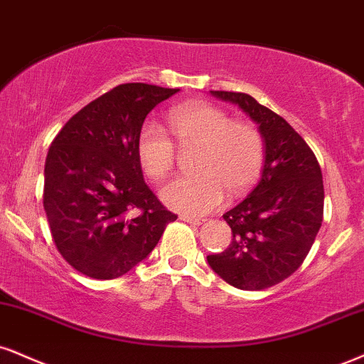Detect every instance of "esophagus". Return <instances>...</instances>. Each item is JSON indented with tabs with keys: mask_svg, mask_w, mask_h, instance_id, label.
Segmentation results:
<instances>
[{
	"mask_svg": "<svg viewBox=\"0 0 364 364\" xmlns=\"http://www.w3.org/2000/svg\"><path fill=\"white\" fill-rule=\"evenodd\" d=\"M183 222H188V224L193 225H201L205 222V218H198V217H191V215H181Z\"/></svg>",
	"mask_w": 364,
	"mask_h": 364,
	"instance_id": "34e87169",
	"label": "esophagus"
}]
</instances>
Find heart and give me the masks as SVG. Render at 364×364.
Listing matches in <instances>:
<instances>
[{"instance_id": "b5f03b06", "label": "heart", "mask_w": 364, "mask_h": 364, "mask_svg": "<svg viewBox=\"0 0 364 364\" xmlns=\"http://www.w3.org/2000/svg\"><path fill=\"white\" fill-rule=\"evenodd\" d=\"M169 129L179 146H200L196 176L176 178L161 190L173 210L205 215L230 195L246 191L264 163V139L247 122L232 120L222 108L205 102L178 105L168 113ZM140 168L149 178L163 179L174 168L176 144L156 122H146L137 135Z\"/></svg>"}]
</instances>
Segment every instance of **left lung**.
Instances as JSON below:
<instances>
[{"label": "left lung", "instance_id": "1", "mask_svg": "<svg viewBox=\"0 0 364 364\" xmlns=\"http://www.w3.org/2000/svg\"><path fill=\"white\" fill-rule=\"evenodd\" d=\"M239 105L264 139L261 179L224 213L232 240L207 256L212 269L239 290H264L291 277L305 261L323 218L322 171L312 149L278 113L246 93L210 91Z\"/></svg>", "mask_w": 364, "mask_h": 364}]
</instances>
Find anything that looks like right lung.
<instances>
[{
    "label": "right lung",
    "instance_id": "right-lung-1",
    "mask_svg": "<svg viewBox=\"0 0 364 364\" xmlns=\"http://www.w3.org/2000/svg\"><path fill=\"white\" fill-rule=\"evenodd\" d=\"M178 91L118 85L69 118L52 140L43 210L57 251L86 277L129 273L178 218L146 185L137 157L149 112Z\"/></svg>",
    "mask_w": 364,
    "mask_h": 364
}]
</instances>
